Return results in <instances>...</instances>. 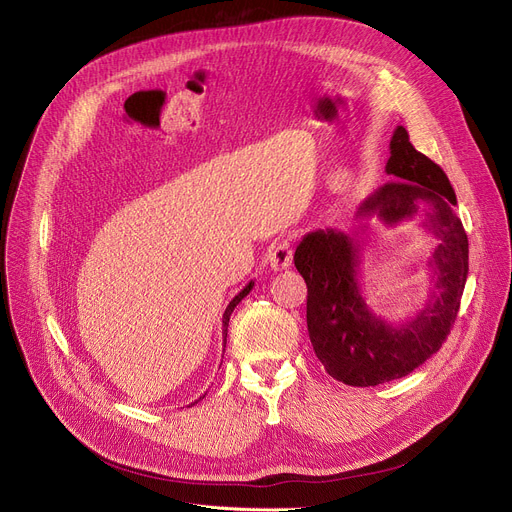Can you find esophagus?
Instances as JSON below:
<instances>
[{
    "mask_svg": "<svg viewBox=\"0 0 512 512\" xmlns=\"http://www.w3.org/2000/svg\"><path fill=\"white\" fill-rule=\"evenodd\" d=\"M267 261H270L274 272H280V270H286V267H290V263H292L290 242L286 238L276 240L272 249H270V253H267Z\"/></svg>",
    "mask_w": 512,
    "mask_h": 512,
    "instance_id": "esophagus-1",
    "label": "esophagus"
}]
</instances>
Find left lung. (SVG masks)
Returning <instances> with one entry per match:
<instances>
[{"label":"left lung","mask_w":512,"mask_h":512,"mask_svg":"<svg viewBox=\"0 0 512 512\" xmlns=\"http://www.w3.org/2000/svg\"><path fill=\"white\" fill-rule=\"evenodd\" d=\"M386 174L396 176L357 209L359 218L386 226L413 220L438 245L427 261L432 290L425 305L402 324L375 315L361 290V245L336 228L313 230L294 251V265L307 282V330L313 351L334 380L367 388L405 378L440 351L461 307L469 274V240L456 215V195L444 170L419 153L405 126L390 139Z\"/></svg>","instance_id":"1"}]
</instances>
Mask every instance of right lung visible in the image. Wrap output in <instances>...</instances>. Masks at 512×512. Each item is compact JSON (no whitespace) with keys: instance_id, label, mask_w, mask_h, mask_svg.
Segmentation results:
<instances>
[{"instance_id":"add662e5","label":"right lung","mask_w":512,"mask_h":512,"mask_svg":"<svg viewBox=\"0 0 512 512\" xmlns=\"http://www.w3.org/2000/svg\"><path fill=\"white\" fill-rule=\"evenodd\" d=\"M253 286H255V282L251 280L245 288H242L238 294H236V297L230 301V305L226 307V311H224V315H222V336H224V346H226V338H228V321H230V315H232V311H234V307L242 301V299H245L247 297V294L253 290ZM203 398V396H201ZM197 402V400H195ZM195 402H193V405H195Z\"/></svg>"}]
</instances>
